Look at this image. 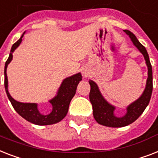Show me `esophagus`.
Returning <instances> with one entry per match:
<instances>
[{"mask_svg": "<svg viewBox=\"0 0 158 158\" xmlns=\"http://www.w3.org/2000/svg\"><path fill=\"white\" fill-rule=\"evenodd\" d=\"M83 74H84V76H86V73H83Z\"/></svg>", "mask_w": 158, "mask_h": 158, "instance_id": "34e87169", "label": "esophagus"}]
</instances>
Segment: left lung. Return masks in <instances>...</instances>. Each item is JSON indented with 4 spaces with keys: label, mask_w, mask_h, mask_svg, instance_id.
Masks as SVG:
<instances>
[{
    "label": "left lung",
    "mask_w": 158,
    "mask_h": 158,
    "mask_svg": "<svg viewBox=\"0 0 158 158\" xmlns=\"http://www.w3.org/2000/svg\"><path fill=\"white\" fill-rule=\"evenodd\" d=\"M124 31L131 37L133 44L135 45L144 57L146 64L148 66V79L144 91L137 100L131 103L127 108V113L123 117H118L114 115L115 107L111 105L104 99L97 84L93 81L89 80L90 91H89V100L93 108V115L95 121L99 124L109 127H123L131 124L143 113L145 108L148 105L152 92V65L150 64L149 57L145 47L138 41L136 36L129 30Z\"/></svg>",
    "instance_id": "obj_1"
}]
</instances>
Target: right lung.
Listing matches in <instances>:
<instances>
[{"instance_id":"right-lung-1","label":"right lung","mask_w":158,"mask_h":158,"mask_svg":"<svg viewBox=\"0 0 158 158\" xmlns=\"http://www.w3.org/2000/svg\"><path fill=\"white\" fill-rule=\"evenodd\" d=\"M24 33L25 32H23L21 37L12 45L9 58L5 64V88H6V94L15 110L25 120H27L29 122H31L33 124L39 125V126L55 124L64 119L68 113L70 102L73 96L75 95L78 83L81 81L82 77H81V74L79 73L69 77H67L63 81L58 90L57 95L50 100V103L52 105V111L50 114L45 115L40 113L36 103H21L14 99L8 91V79H7L6 69H7L8 64L12 60V58H13L12 54L15 50H16V48L20 45Z\"/></svg>"}]
</instances>
